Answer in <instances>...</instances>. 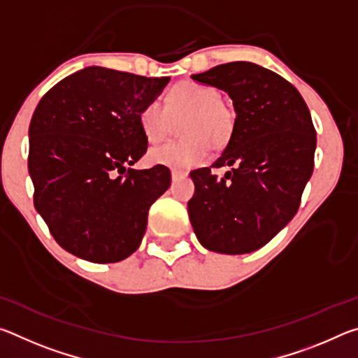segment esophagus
<instances>
[{
    "label": "esophagus",
    "instance_id": "esophagus-1",
    "mask_svg": "<svg viewBox=\"0 0 358 358\" xmlns=\"http://www.w3.org/2000/svg\"><path fill=\"white\" fill-rule=\"evenodd\" d=\"M187 175V172L185 171H172V181H178L181 178H185Z\"/></svg>",
    "mask_w": 358,
    "mask_h": 358
}]
</instances>
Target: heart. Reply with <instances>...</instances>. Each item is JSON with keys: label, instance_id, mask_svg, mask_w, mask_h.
Masks as SVG:
<instances>
[{"label": "heart", "instance_id": "obj_1", "mask_svg": "<svg viewBox=\"0 0 358 358\" xmlns=\"http://www.w3.org/2000/svg\"><path fill=\"white\" fill-rule=\"evenodd\" d=\"M185 120L180 134L185 138L151 148V164L169 169H191L203 164L210 156V147H227L235 129V112L220 93L208 85L181 82L169 92L166 108L151 101L138 113V124L150 142H161L171 134L172 121Z\"/></svg>", "mask_w": 358, "mask_h": 358}]
</instances>
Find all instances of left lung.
<instances>
[{
	"label": "left lung",
	"instance_id": "obj_1",
	"mask_svg": "<svg viewBox=\"0 0 358 358\" xmlns=\"http://www.w3.org/2000/svg\"><path fill=\"white\" fill-rule=\"evenodd\" d=\"M222 90L235 110L234 136L211 167L192 171L187 202L194 234L208 251L246 254L287 226L313 175L316 131L292 83L262 66L234 62L191 76Z\"/></svg>",
	"mask_w": 358,
	"mask_h": 358
}]
</instances>
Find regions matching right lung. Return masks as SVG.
I'll use <instances>...</instances> for the list:
<instances>
[{
	"instance_id": "right-lung-1",
	"label": "right lung",
	"mask_w": 358,
	"mask_h": 358,
	"mask_svg": "<svg viewBox=\"0 0 358 358\" xmlns=\"http://www.w3.org/2000/svg\"><path fill=\"white\" fill-rule=\"evenodd\" d=\"M169 80L88 66L39 101L28 131V172L34 208L63 250L112 264L141 246L148 210L171 186V171L128 166L148 147L138 113Z\"/></svg>"
}]
</instances>
